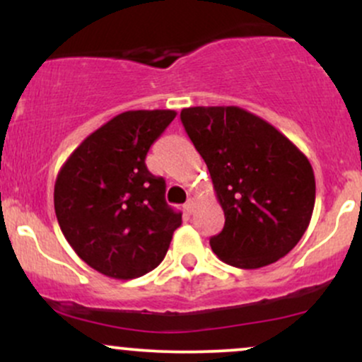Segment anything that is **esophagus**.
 <instances>
[{"mask_svg": "<svg viewBox=\"0 0 362 362\" xmlns=\"http://www.w3.org/2000/svg\"><path fill=\"white\" fill-rule=\"evenodd\" d=\"M194 207H195V201L192 197L189 199V201L185 202V206H184V209H185V213L187 214H192L194 213Z\"/></svg>", "mask_w": 362, "mask_h": 362, "instance_id": "1", "label": "esophagus"}]
</instances>
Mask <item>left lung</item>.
<instances>
[{"instance_id":"left-lung-1","label":"left lung","mask_w":362,"mask_h":362,"mask_svg":"<svg viewBox=\"0 0 362 362\" xmlns=\"http://www.w3.org/2000/svg\"><path fill=\"white\" fill-rule=\"evenodd\" d=\"M180 119L223 207V231L209 240L216 255L233 267L259 269L293 250L315 207L308 158L240 107H189Z\"/></svg>"}]
</instances>
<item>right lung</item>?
Returning <instances> with one entry per match:
<instances>
[{
  "label": "right lung",
  "mask_w": 362,
  "mask_h": 362,
  "mask_svg": "<svg viewBox=\"0 0 362 362\" xmlns=\"http://www.w3.org/2000/svg\"><path fill=\"white\" fill-rule=\"evenodd\" d=\"M175 115L122 112L91 132L57 173L54 209L62 235L103 276L134 279L153 271L182 224L165 201V180L144 163Z\"/></svg>",
  "instance_id": "1"
}]
</instances>
